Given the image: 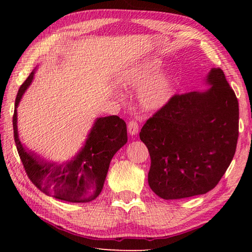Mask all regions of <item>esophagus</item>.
Wrapping results in <instances>:
<instances>
[{"label": "esophagus", "instance_id": "obj_1", "mask_svg": "<svg viewBox=\"0 0 252 252\" xmlns=\"http://www.w3.org/2000/svg\"><path fill=\"white\" fill-rule=\"evenodd\" d=\"M127 131L131 135H135L138 133V122L136 120H131L127 125Z\"/></svg>", "mask_w": 252, "mask_h": 252}]
</instances>
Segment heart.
I'll list each match as a JSON object with an SVG mask.
<instances>
[{
	"label": "heart",
	"instance_id": "obj_1",
	"mask_svg": "<svg viewBox=\"0 0 252 252\" xmlns=\"http://www.w3.org/2000/svg\"><path fill=\"white\" fill-rule=\"evenodd\" d=\"M161 67V61L153 58L131 69L123 78V83L127 87L135 88L146 82L138 92V99L143 108L155 110L168 103L172 93V81L167 74H156Z\"/></svg>",
	"mask_w": 252,
	"mask_h": 252
}]
</instances>
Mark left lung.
<instances>
[{
    "instance_id": "1",
    "label": "left lung",
    "mask_w": 252,
    "mask_h": 252,
    "mask_svg": "<svg viewBox=\"0 0 252 252\" xmlns=\"http://www.w3.org/2000/svg\"><path fill=\"white\" fill-rule=\"evenodd\" d=\"M207 81L205 92L174 94L140 132L151 155L148 184L163 199L215 189L236 152V95L220 68H212Z\"/></svg>"
}]
</instances>
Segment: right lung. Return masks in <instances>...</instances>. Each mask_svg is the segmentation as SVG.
I'll use <instances>...</instances> for the list:
<instances>
[{"label": "right lung", "instance_id": "1", "mask_svg": "<svg viewBox=\"0 0 252 252\" xmlns=\"http://www.w3.org/2000/svg\"><path fill=\"white\" fill-rule=\"evenodd\" d=\"M33 73L29 74L18 90L13 116L14 140L26 173L35 187L56 199L69 202L93 200L103 189L112 157L127 141L126 122L118 116L98 118L82 151L70 162L57 164L37 158L21 145L16 110Z\"/></svg>", "mask_w": 252, "mask_h": 252}]
</instances>
